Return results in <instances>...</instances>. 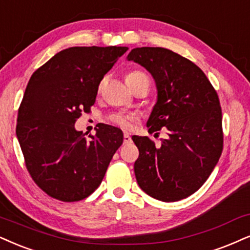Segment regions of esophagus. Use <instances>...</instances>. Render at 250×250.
I'll list each match as a JSON object with an SVG mask.
<instances>
[{
	"label": "esophagus",
	"mask_w": 250,
	"mask_h": 250,
	"mask_svg": "<svg viewBox=\"0 0 250 250\" xmlns=\"http://www.w3.org/2000/svg\"><path fill=\"white\" fill-rule=\"evenodd\" d=\"M132 141V139H131V137H130V134L128 133H124V144L126 145V144H130Z\"/></svg>",
	"instance_id": "34e87169"
}]
</instances>
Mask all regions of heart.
Segmentation results:
<instances>
[{"instance_id":"obj_1","label":"heart","mask_w":250,"mask_h":250,"mask_svg":"<svg viewBox=\"0 0 250 250\" xmlns=\"http://www.w3.org/2000/svg\"><path fill=\"white\" fill-rule=\"evenodd\" d=\"M143 76H146L143 72H139V70H135V72H131L126 75V82H133L137 79L143 78ZM110 122L112 124H115L118 127L125 128H130L132 124L134 122V116L133 115H128V113H115V115L110 116Z\"/></svg>"}]
</instances>
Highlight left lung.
Masks as SVG:
<instances>
[{
  "mask_svg": "<svg viewBox=\"0 0 250 250\" xmlns=\"http://www.w3.org/2000/svg\"><path fill=\"white\" fill-rule=\"evenodd\" d=\"M127 60L155 80L158 101L147 122L148 132L165 127L168 134L160 147L148 137H132L139 149L134 163L138 184L162 202L187 198L205 183L223 152L217 91L198 66L167 48H133Z\"/></svg>",
  "mask_w": 250,
  "mask_h": 250,
  "instance_id": "1",
  "label": "left lung"
}]
</instances>
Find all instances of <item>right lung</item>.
Segmentation results:
<instances>
[{
  "label": "right lung",
  "instance_id": "add662e5",
  "mask_svg": "<svg viewBox=\"0 0 250 250\" xmlns=\"http://www.w3.org/2000/svg\"><path fill=\"white\" fill-rule=\"evenodd\" d=\"M127 47H69L31 76L18 109L16 134L35 183L52 198L78 202L100 187L123 144V132L102 124L96 134L75 130L95 104L98 85Z\"/></svg>",
  "mask_w": 250,
  "mask_h": 250
}]
</instances>
